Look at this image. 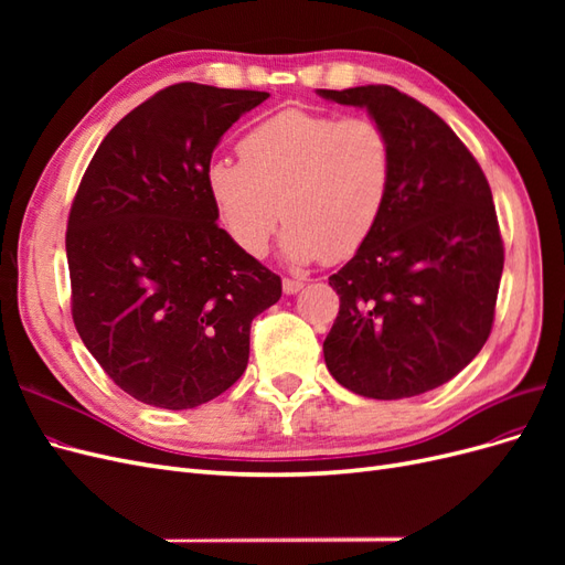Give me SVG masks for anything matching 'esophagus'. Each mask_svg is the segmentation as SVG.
<instances>
[{
	"mask_svg": "<svg viewBox=\"0 0 565 565\" xmlns=\"http://www.w3.org/2000/svg\"><path fill=\"white\" fill-rule=\"evenodd\" d=\"M299 289H303V280H299V278H285L282 280V292L285 295H297Z\"/></svg>",
	"mask_w": 565,
	"mask_h": 565,
	"instance_id": "1",
	"label": "esophagus"
}]
</instances>
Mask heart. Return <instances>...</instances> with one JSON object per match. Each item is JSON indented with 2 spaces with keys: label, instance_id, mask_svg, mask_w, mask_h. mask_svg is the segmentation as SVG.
Instances as JSON below:
<instances>
[{
  "label": "heart",
  "instance_id": "obj_1",
  "mask_svg": "<svg viewBox=\"0 0 565 565\" xmlns=\"http://www.w3.org/2000/svg\"><path fill=\"white\" fill-rule=\"evenodd\" d=\"M241 162L214 160L207 191L237 249L264 256L280 218L292 264L344 262L361 249L386 210L393 148L372 117L289 108L249 129Z\"/></svg>",
  "mask_w": 565,
  "mask_h": 565
}]
</instances>
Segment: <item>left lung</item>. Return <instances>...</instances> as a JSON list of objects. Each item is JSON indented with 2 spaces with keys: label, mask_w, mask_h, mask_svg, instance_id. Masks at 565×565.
Returning a JSON list of instances; mask_svg holds the SVG:
<instances>
[{
  "label": "left lung",
  "mask_w": 565,
  "mask_h": 565,
  "mask_svg": "<svg viewBox=\"0 0 565 565\" xmlns=\"http://www.w3.org/2000/svg\"><path fill=\"white\" fill-rule=\"evenodd\" d=\"M318 94L365 108L393 148L380 224L330 276L339 316L324 365L358 396L413 398L465 370L492 330L504 247L490 185L457 134L407 94L386 84Z\"/></svg>",
  "instance_id": "obj_1"
}]
</instances>
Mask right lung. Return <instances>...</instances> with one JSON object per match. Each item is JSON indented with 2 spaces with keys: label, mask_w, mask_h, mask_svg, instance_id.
I'll return each mask as SVG.
<instances>
[{
  "label": "right lung",
  "mask_w": 565,
  "mask_h": 565,
  "mask_svg": "<svg viewBox=\"0 0 565 565\" xmlns=\"http://www.w3.org/2000/svg\"><path fill=\"white\" fill-rule=\"evenodd\" d=\"M266 92L181 82L98 146L67 218L73 320L131 398L191 409L231 388L249 361L252 320L282 282L218 228L212 152Z\"/></svg>",
  "instance_id": "obj_1"
}]
</instances>
